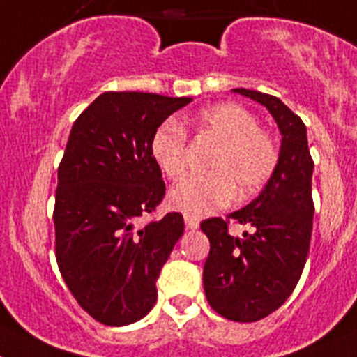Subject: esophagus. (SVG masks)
<instances>
[{"label": "esophagus", "instance_id": "obj_1", "mask_svg": "<svg viewBox=\"0 0 357 357\" xmlns=\"http://www.w3.org/2000/svg\"><path fill=\"white\" fill-rule=\"evenodd\" d=\"M185 225L186 229H190V231H195V229L199 227V220L195 218V216L185 215Z\"/></svg>", "mask_w": 357, "mask_h": 357}]
</instances>
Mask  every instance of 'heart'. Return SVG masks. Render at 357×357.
Listing matches in <instances>:
<instances>
[{"mask_svg": "<svg viewBox=\"0 0 357 357\" xmlns=\"http://www.w3.org/2000/svg\"><path fill=\"white\" fill-rule=\"evenodd\" d=\"M199 133L218 142L208 163L209 174L192 176L169 195L174 209L188 216H206L238 199L261 192L278 167L280 151L268 130L259 126L254 112L234 102L216 103L194 118ZM156 167L169 179L185 176L186 132L179 123L163 121L149 142Z\"/></svg>", "mask_w": 357, "mask_h": 357, "instance_id": "heart-1", "label": "heart"}]
</instances>
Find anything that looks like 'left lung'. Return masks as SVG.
Segmentation results:
<instances>
[{"mask_svg":"<svg viewBox=\"0 0 357 357\" xmlns=\"http://www.w3.org/2000/svg\"><path fill=\"white\" fill-rule=\"evenodd\" d=\"M234 93L262 103L282 133L275 174L255 201L227 220L201 224L209 238L204 292L216 314L234 322L268 317L287 301L305 268L314 225L312 174L306 126L280 98L254 89ZM248 225L241 238L228 234V220Z\"/></svg>","mask_w":357,"mask_h":357,"instance_id":"obj_1","label":"left lung"}]
</instances>
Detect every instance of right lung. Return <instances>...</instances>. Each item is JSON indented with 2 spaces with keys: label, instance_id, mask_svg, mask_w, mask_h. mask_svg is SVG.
<instances>
[{
  "label": "right lung",
  "instance_id": "add662e5",
  "mask_svg": "<svg viewBox=\"0 0 357 357\" xmlns=\"http://www.w3.org/2000/svg\"><path fill=\"white\" fill-rule=\"evenodd\" d=\"M188 96L107 91L75 119L58 167L56 261L95 321L126 326L156 303V280L185 231L181 213L146 225L165 195L149 142Z\"/></svg>",
  "mask_w": 357,
  "mask_h": 357
}]
</instances>
